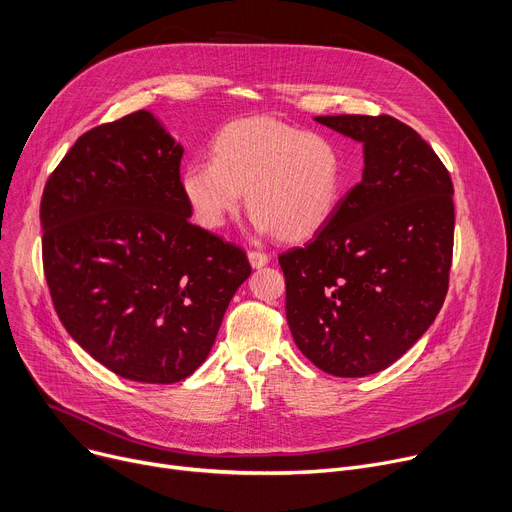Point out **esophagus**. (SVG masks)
Segmentation results:
<instances>
[{"label":"esophagus","mask_w":512,"mask_h":512,"mask_svg":"<svg viewBox=\"0 0 512 512\" xmlns=\"http://www.w3.org/2000/svg\"><path fill=\"white\" fill-rule=\"evenodd\" d=\"M248 260H250L252 268H262V266L268 264V254L258 252V250H250V252H248Z\"/></svg>","instance_id":"34e87169"}]
</instances>
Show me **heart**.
I'll return each instance as SVG.
<instances>
[{
  "label": "heart",
  "mask_w": 512,
  "mask_h": 512,
  "mask_svg": "<svg viewBox=\"0 0 512 512\" xmlns=\"http://www.w3.org/2000/svg\"><path fill=\"white\" fill-rule=\"evenodd\" d=\"M213 162L192 160L180 188L192 217L221 229L248 190L252 225L260 233L307 240L334 215L342 188V155L334 139L252 116L225 125L213 139Z\"/></svg>",
  "instance_id": "heart-1"
}]
</instances>
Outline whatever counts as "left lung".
<instances>
[{
    "mask_svg": "<svg viewBox=\"0 0 512 512\" xmlns=\"http://www.w3.org/2000/svg\"><path fill=\"white\" fill-rule=\"evenodd\" d=\"M363 143V178L303 248L279 256L287 322L318 369L365 377L396 363L443 307L453 184L432 147L393 116H316Z\"/></svg>",
    "mask_w": 512,
    "mask_h": 512,
    "instance_id": "left-lung-1",
    "label": "left lung"
}]
</instances>
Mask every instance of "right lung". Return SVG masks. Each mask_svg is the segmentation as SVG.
Segmentation results:
<instances>
[{"mask_svg":"<svg viewBox=\"0 0 512 512\" xmlns=\"http://www.w3.org/2000/svg\"><path fill=\"white\" fill-rule=\"evenodd\" d=\"M182 153L149 110L127 114L75 141L41 201L59 320L90 357L139 383L199 369L252 272L242 248L190 223Z\"/></svg>","mask_w":512,"mask_h":512,"instance_id":"1","label":"right lung"}]
</instances>
